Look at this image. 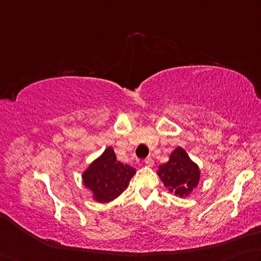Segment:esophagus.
Wrapping results in <instances>:
<instances>
[{
	"instance_id": "obj_1",
	"label": "esophagus",
	"mask_w": 261,
	"mask_h": 261,
	"mask_svg": "<svg viewBox=\"0 0 261 261\" xmlns=\"http://www.w3.org/2000/svg\"><path fill=\"white\" fill-rule=\"evenodd\" d=\"M144 164H145V165H148V166H152V165H153L152 158H151V157L145 158V159H144Z\"/></svg>"
}]
</instances>
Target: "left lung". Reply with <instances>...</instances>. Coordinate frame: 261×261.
Wrapping results in <instances>:
<instances>
[{
  "mask_svg": "<svg viewBox=\"0 0 261 261\" xmlns=\"http://www.w3.org/2000/svg\"><path fill=\"white\" fill-rule=\"evenodd\" d=\"M199 168L190 161L182 148H176L171 153L170 161L159 166L158 175L164 186L176 196L184 197L196 188L199 181Z\"/></svg>",
  "mask_w": 261,
  "mask_h": 261,
  "instance_id": "obj_1",
  "label": "left lung"
}]
</instances>
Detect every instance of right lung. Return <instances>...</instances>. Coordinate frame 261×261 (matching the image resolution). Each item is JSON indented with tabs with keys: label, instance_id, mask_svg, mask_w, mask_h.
<instances>
[{
	"label": "right lung",
	"instance_id": "add662e5",
	"mask_svg": "<svg viewBox=\"0 0 261 261\" xmlns=\"http://www.w3.org/2000/svg\"><path fill=\"white\" fill-rule=\"evenodd\" d=\"M135 172L134 167L117 161L113 149L108 148L88 167L82 179L87 188L93 191L95 200L107 203L127 188Z\"/></svg>",
	"mask_w": 261,
	"mask_h": 261
}]
</instances>
